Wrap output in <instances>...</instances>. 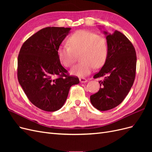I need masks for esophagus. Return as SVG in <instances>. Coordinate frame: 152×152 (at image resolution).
Segmentation results:
<instances>
[{"instance_id": "34e87169", "label": "esophagus", "mask_w": 152, "mask_h": 152, "mask_svg": "<svg viewBox=\"0 0 152 152\" xmlns=\"http://www.w3.org/2000/svg\"><path fill=\"white\" fill-rule=\"evenodd\" d=\"M79 80H80V82H81V83H85V82H87V80L84 79V78H80Z\"/></svg>"}]
</instances>
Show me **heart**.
I'll use <instances>...</instances> for the list:
<instances>
[{
    "label": "heart",
    "instance_id": "heart-1",
    "mask_svg": "<svg viewBox=\"0 0 152 152\" xmlns=\"http://www.w3.org/2000/svg\"><path fill=\"white\" fill-rule=\"evenodd\" d=\"M68 45L62 44L58 49L59 60L65 67H71L80 53L81 63L72 68L70 73L84 77L93 71L94 66H102L108 56L107 40L102 35L86 30H78L68 39Z\"/></svg>",
    "mask_w": 152,
    "mask_h": 152
}]
</instances>
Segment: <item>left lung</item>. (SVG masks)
<instances>
[{"instance_id": "obj_1", "label": "left lung", "mask_w": 152, "mask_h": 152, "mask_svg": "<svg viewBox=\"0 0 152 152\" xmlns=\"http://www.w3.org/2000/svg\"><path fill=\"white\" fill-rule=\"evenodd\" d=\"M101 29V28H99ZM108 45V56L104 65L94 78L104 77L99 81L98 93L90 96L93 107L107 111L120 104L134 83L136 54L132 43L121 32L103 31Z\"/></svg>"}]
</instances>
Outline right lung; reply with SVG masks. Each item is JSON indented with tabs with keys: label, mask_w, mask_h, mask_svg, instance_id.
<instances>
[{
	"label": "right lung",
	"mask_w": 152,
	"mask_h": 152,
	"mask_svg": "<svg viewBox=\"0 0 152 152\" xmlns=\"http://www.w3.org/2000/svg\"><path fill=\"white\" fill-rule=\"evenodd\" d=\"M71 28L46 27L23 44L18 59V79L35 107L55 112L65 104L70 87L79 83L61 65L58 49Z\"/></svg>",
	"instance_id": "add662e5"
}]
</instances>
